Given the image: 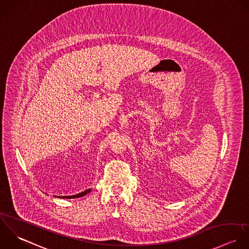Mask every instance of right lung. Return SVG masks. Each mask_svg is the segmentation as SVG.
<instances>
[{"label": "right lung", "mask_w": 249, "mask_h": 249, "mask_svg": "<svg viewBox=\"0 0 249 249\" xmlns=\"http://www.w3.org/2000/svg\"><path fill=\"white\" fill-rule=\"evenodd\" d=\"M91 188L90 189H87V190H85V191H83V192H81V193H78V194H76V195H72V196H55V197H57V198H62V199H75V198H80V197H83V196H85L86 194H88L89 192H91Z\"/></svg>", "instance_id": "add662e5"}]
</instances>
